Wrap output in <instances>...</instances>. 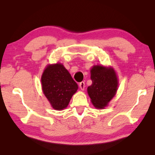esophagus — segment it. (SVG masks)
Returning a JSON list of instances; mask_svg holds the SVG:
<instances>
[{
    "mask_svg": "<svg viewBox=\"0 0 155 155\" xmlns=\"http://www.w3.org/2000/svg\"><path fill=\"white\" fill-rule=\"evenodd\" d=\"M79 87L81 89V90H84V89H85V82H84V81H82V82H81L79 83Z\"/></svg>",
    "mask_w": 155,
    "mask_h": 155,
    "instance_id": "esophagus-1",
    "label": "esophagus"
}]
</instances>
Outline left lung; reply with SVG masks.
Returning <instances> with one entry per match:
<instances>
[{
    "instance_id": "left-lung-1",
    "label": "left lung",
    "mask_w": 155,
    "mask_h": 155,
    "mask_svg": "<svg viewBox=\"0 0 155 155\" xmlns=\"http://www.w3.org/2000/svg\"><path fill=\"white\" fill-rule=\"evenodd\" d=\"M90 72L92 84L87 87V93L96 108L104 109L117 92L116 73L111 67L99 65L93 66Z\"/></svg>"
}]
</instances>
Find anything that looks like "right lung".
Listing matches in <instances>:
<instances>
[{"label": "right lung", "mask_w": 155, "mask_h": 155, "mask_svg": "<svg viewBox=\"0 0 155 155\" xmlns=\"http://www.w3.org/2000/svg\"><path fill=\"white\" fill-rule=\"evenodd\" d=\"M41 82L44 95L56 110L66 108L78 89L77 83L61 64L48 65L41 76Z\"/></svg>", "instance_id": "add662e5"}]
</instances>
